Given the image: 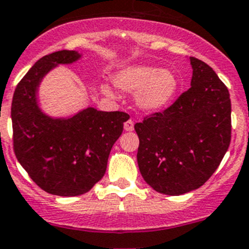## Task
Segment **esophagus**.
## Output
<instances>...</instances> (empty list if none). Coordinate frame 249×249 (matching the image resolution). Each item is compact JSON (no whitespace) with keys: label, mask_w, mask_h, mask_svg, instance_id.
<instances>
[{"label":"esophagus","mask_w":249,"mask_h":249,"mask_svg":"<svg viewBox=\"0 0 249 249\" xmlns=\"http://www.w3.org/2000/svg\"><path fill=\"white\" fill-rule=\"evenodd\" d=\"M124 130L125 131H132L134 130V122L131 119H129L127 122L124 123Z\"/></svg>","instance_id":"1"}]
</instances>
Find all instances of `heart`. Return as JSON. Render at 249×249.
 <instances>
[{"label": "heart", "mask_w": 249, "mask_h": 249, "mask_svg": "<svg viewBox=\"0 0 249 249\" xmlns=\"http://www.w3.org/2000/svg\"><path fill=\"white\" fill-rule=\"evenodd\" d=\"M113 81L123 91L137 90L135 97L137 107L147 113L165 109L176 97L181 85L173 71L147 64H132L119 69ZM101 91L108 97L114 96V91L108 84H102Z\"/></svg>", "instance_id": "obj_1"}]
</instances>
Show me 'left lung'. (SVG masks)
<instances>
[{
  "label": "left lung",
  "mask_w": 249,
  "mask_h": 249,
  "mask_svg": "<svg viewBox=\"0 0 249 249\" xmlns=\"http://www.w3.org/2000/svg\"><path fill=\"white\" fill-rule=\"evenodd\" d=\"M191 88L173 106L135 125L137 164L147 183L170 196L198 189L223 160L231 140L228 88L202 60L190 57Z\"/></svg>",
  "instance_id": "8db88e82"
}]
</instances>
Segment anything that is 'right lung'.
Here are the masks:
<instances>
[{
    "label": "right lung",
    "instance_id": "add662e5",
    "mask_svg": "<svg viewBox=\"0 0 249 249\" xmlns=\"http://www.w3.org/2000/svg\"><path fill=\"white\" fill-rule=\"evenodd\" d=\"M83 58L78 51H58L38 59L17 86L12 101L16 157L43 191L80 196L103 178L110 149L123 132L126 114L84 108L69 117H52L38 102L43 78L62 64Z\"/></svg>",
    "mask_w": 249,
    "mask_h": 249
}]
</instances>
